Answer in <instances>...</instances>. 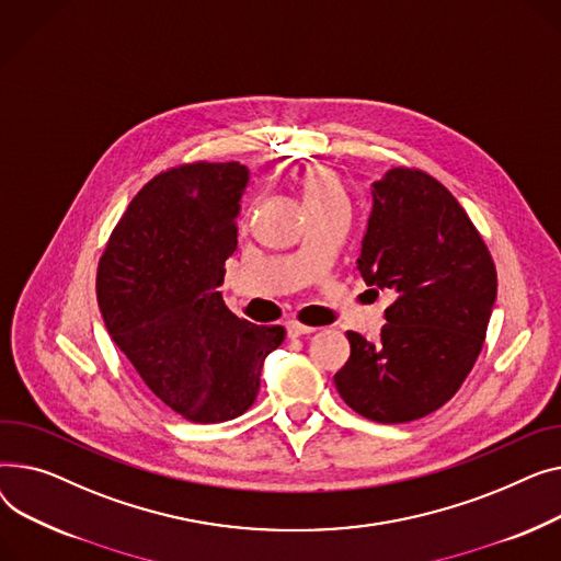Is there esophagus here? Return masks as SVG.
<instances>
[{
	"instance_id": "34e87169",
	"label": "esophagus",
	"mask_w": 561,
	"mask_h": 561,
	"mask_svg": "<svg viewBox=\"0 0 561 561\" xmlns=\"http://www.w3.org/2000/svg\"><path fill=\"white\" fill-rule=\"evenodd\" d=\"M287 335L289 337H301V335H310V333H314L317 328H312V325H304V323H299V321H287Z\"/></svg>"
}]
</instances>
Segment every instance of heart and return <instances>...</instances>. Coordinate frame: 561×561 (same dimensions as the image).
I'll use <instances>...</instances> for the list:
<instances>
[{"label":"heart","instance_id":"obj_1","mask_svg":"<svg viewBox=\"0 0 561 561\" xmlns=\"http://www.w3.org/2000/svg\"><path fill=\"white\" fill-rule=\"evenodd\" d=\"M296 183H299L304 204L308 210L319 208L333 199H342V187L335 179V174L325 168V164H310L296 174Z\"/></svg>","mask_w":561,"mask_h":561}]
</instances>
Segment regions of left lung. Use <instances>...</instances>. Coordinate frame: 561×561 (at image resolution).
<instances>
[{"instance_id": "8db88e82", "label": "left lung", "mask_w": 561, "mask_h": 561, "mask_svg": "<svg viewBox=\"0 0 561 561\" xmlns=\"http://www.w3.org/2000/svg\"><path fill=\"white\" fill-rule=\"evenodd\" d=\"M357 270L389 291L378 342L348 331L335 374L344 403L378 423H405L455 397L482 351L496 265L478 228L431 174L393 168L371 190Z\"/></svg>"}]
</instances>
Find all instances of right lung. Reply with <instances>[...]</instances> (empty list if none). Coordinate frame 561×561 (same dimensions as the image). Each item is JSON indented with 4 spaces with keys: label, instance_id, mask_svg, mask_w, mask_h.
Returning a JSON list of instances; mask_svg holds the SVG:
<instances>
[{
    "label": "right lung",
    "instance_id": "right-lung-1",
    "mask_svg": "<svg viewBox=\"0 0 561 561\" xmlns=\"http://www.w3.org/2000/svg\"><path fill=\"white\" fill-rule=\"evenodd\" d=\"M240 162H187L128 204L99 260L96 301L145 385L176 414L219 423L244 414L283 325L236 317L217 287L238 249Z\"/></svg>",
    "mask_w": 561,
    "mask_h": 561
}]
</instances>
